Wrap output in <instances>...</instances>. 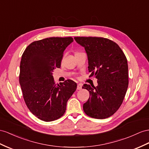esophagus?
<instances>
[{"instance_id":"34e87169","label":"esophagus","mask_w":149,"mask_h":149,"mask_svg":"<svg viewBox=\"0 0 149 149\" xmlns=\"http://www.w3.org/2000/svg\"><path fill=\"white\" fill-rule=\"evenodd\" d=\"M82 84H79L77 85V90H81L82 89Z\"/></svg>"}]
</instances>
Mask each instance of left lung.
<instances>
[{
    "label": "left lung",
    "instance_id": "8db88e82",
    "mask_svg": "<svg viewBox=\"0 0 149 149\" xmlns=\"http://www.w3.org/2000/svg\"><path fill=\"white\" fill-rule=\"evenodd\" d=\"M84 48L88 58L90 76L97 79L96 87L84 84L90 97L83 104L87 116L105 119L120 107L128 86L127 58L114 41L99 37H74Z\"/></svg>",
    "mask_w": 149,
    "mask_h": 149
}]
</instances>
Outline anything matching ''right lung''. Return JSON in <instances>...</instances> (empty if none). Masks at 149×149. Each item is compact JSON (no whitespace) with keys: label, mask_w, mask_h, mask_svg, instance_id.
<instances>
[{"label":"right lung","mask_w":149,"mask_h":149,"mask_svg":"<svg viewBox=\"0 0 149 149\" xmlns=\"http://www.w3.org/2000/svg\"><path fill=\"white\" fill-rule=\"evenodd\" d=\"M72 37H52L34 41L26 48L20 63L19 83L26 106L41 120L52 121L65 112L67 102L77 89L67 80L55 84L53 70L60 68Z\"/></svg>","instance_id":"obj_1"}]
</instances>
